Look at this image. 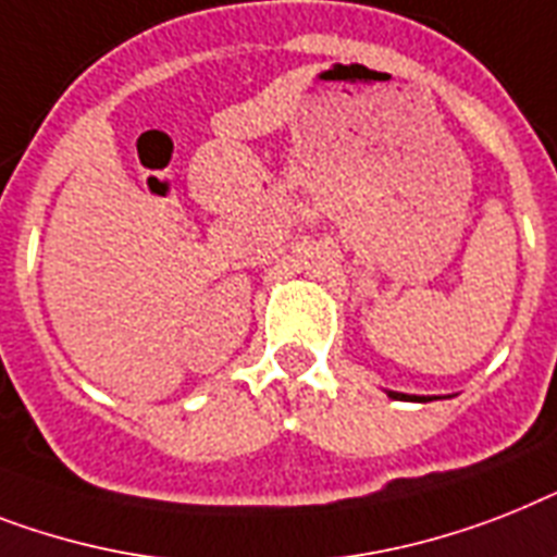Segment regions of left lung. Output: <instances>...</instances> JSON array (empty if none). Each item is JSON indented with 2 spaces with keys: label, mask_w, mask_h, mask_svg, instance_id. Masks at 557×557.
<instances>
[{
  "label": "left lung",
  "mask_w": 557,
  "mask_h": 557,
  "mask_svg": "<svg viewBox=\"0 0 557 557\" xmlns=\"http://www.w3.org/2000/svg\"><path fill=\"white\" fill-rule=\"evenodd\" d=\"M392 400H411V404H429V400H435V397H423V395H404V392H386Z\"/></svg>",
  "instance_id": "1"
}]
</instances>
